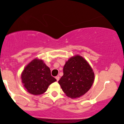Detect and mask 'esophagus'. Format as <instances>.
Masks as SVG:
<instances>
[{
  "label": "esophagus",
  "instance_id": "34e87169",
  "mask_svg": "<svg viewBox=\"0 0 124 124\" xmlns=\"http://www.w3.org/2000/svg\"><path fill=\"white\" fill-rule=\"evenodd\" d=\"M55 78L56 79V81H59V76H56Z\"/></svg>",
  "mask_w": 124,
  "mask_h": 124
}]
</instances>
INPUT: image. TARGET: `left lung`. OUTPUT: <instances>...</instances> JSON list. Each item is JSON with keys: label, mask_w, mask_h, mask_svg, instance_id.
I'll return each mask as SVG.
<instances>
[{"label": "left lung", "mask_w": 124, "mask_h": 124, "mask_svg": "<svg viewBox=\"0 0 124 124\" xmlns=\"http://www.w3.org/2000/svg\"><path fill=\"white\" fill-rule=\"evenodd\" d=\"M63 75L58 83L64 93L70 98L86 93L94 81L95 74L89 64L80 55L72 56L63 67Z\"/></svg>", "instance_id": "obj_1"}]
</instances>
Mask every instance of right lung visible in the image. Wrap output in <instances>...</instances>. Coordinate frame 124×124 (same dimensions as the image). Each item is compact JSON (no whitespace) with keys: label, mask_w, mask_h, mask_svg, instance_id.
<instances>
[{"label":"right lung","mask_w":124,"mask_h":124,"mask_svg":"<svg viewBox=\"0 0 124 124\" xmlns=\"http://www.w3.org/2000/svg\"><path fill=\"white\" fill-rule=\"evenodd\" d=\"M21 79L27 92L35 95L43 94L51 84L56 81L51 75L50 68L38 58L26 65L21 74Z\"/></svg>","instance_id":"right-lung-1"}]
</instances>
